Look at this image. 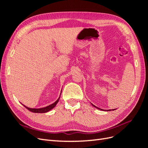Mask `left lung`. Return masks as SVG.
I'll return each mask as SVG.
<instances>
[{"mask_svg":"<svg viewBox=\"0 0 148 148\" xmlns=\"http://www.w3.org/2000/svg\"><path fill=\"white\" fill-rule=\"evenodd\" d=\"M92 106H93V107H96V108H97V109H99V110H100V109L101 110V109H100V108H98V107H97L96 106H95V105H94V104H92ZM115 110V109H113L112 110ZM110 110H106V111H110Z\"/></svg>","mask_w":148,"mask_h":148,"instance_id":"obj_1","label":"left lung"}]
</instances>
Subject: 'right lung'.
Masks as SVG:
<instances>
[{"label": "right lung", "mask_w": 148, "mask_h": 148, "mask_svg": "<svg viewBox=\"0 0 148 148\" xmlns=\"http://www.w3.org/2000/svg\"><path fill=\"white\" fill-rule=\"evenodd\" d=\"M61 95V93H60ZM59 99H60V97H59V99H58L55 102H53V104L49 105L47 107H42V108H40V109H32V108H29V107H26L25 106H24V107H25L26 109H27L28 110H29V111L32 112H34V113H46V112H49V110H51V109H52L53 107H55V106H56V104L58 103V102H59Z\"/></svg>", "instance_id": "obj_1"}]
</instances>
